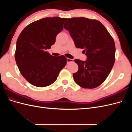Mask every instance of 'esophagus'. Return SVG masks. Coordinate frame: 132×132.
I'll return each instance as SVG.
<instances>
[{"mask_svg": "<svg viewBox=\"0 0 132 132\" xmlns=\"http://www.w3.org/2000/svg\"><path fill=\"white\" fill-rule=\"evenodd\" d=\"M67 63H71V62H73V59H70V58H67Z\"/></svg>", "mask_w": 132, "mask_h": 132, "instance_id": "34e87169", "label": "esophagus"}]
</instances>
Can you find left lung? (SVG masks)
<instances>
[{
  "label": "left lung",
  "mask_w": 132,
  "mask_h": 132,
  "mask_svg": "<svg viewBox=\"0 0 132 132\" xmlns=\"http://www.w3.org/2000/svg\"><path fill=\"white\" fill-rule=\"evenodd\" d=\"M64 27L70 33L76 47L84 49L85 61L75 59L79 67L74 81L83 88L100 85L110 73L115 61V44L106 27L96 20L84 17L68 19Z\"/></svg>",
  "instance_id": "8db88e82"
}]
</instances>
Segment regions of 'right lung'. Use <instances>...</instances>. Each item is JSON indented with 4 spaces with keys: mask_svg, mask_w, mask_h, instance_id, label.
Returning <instances> with one entry per match:
<instances>
[{
    "mask_svg": "<svg viewBox=\"0 0 132 132\" xmlns=\"http://www.w3.org/2000/svg\"><path fill=\"white\" fill-rule=\"evenodd\" d=\"M67 19L43 18L31 23L20 34L15 58L20 73L31 84L41 87L51 85L65 66L64 55L52 56L46 50L54 44Z\"/></svg>",
    "mask_w": 132,
    "mask_h": 132,
    "instance_id": "add662e5",
    "label": "right lung"
}]
</instances>
